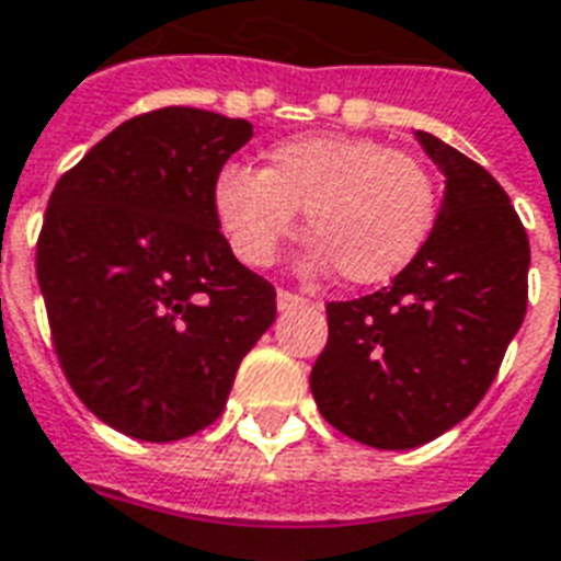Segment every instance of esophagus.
Wrapping results in <instances>:
<instances>
[{
	"mask_svg": "<svg viewBox=\"0 0 561 561\" xmlns=\"http://www.w3.org/2000/svg\"><path fill=\"white\" fill-rule=\"evenodd\" d=\"M306 300L304 297H297V294L291 291H276V306H279V312H288V309H294V306H304Z\"/></svg>",
	"mask_w": 561,
	"mask_h": 561,
	"instance_id": "esophagus-1",
	"label": "esophagus"
}]
</instances>
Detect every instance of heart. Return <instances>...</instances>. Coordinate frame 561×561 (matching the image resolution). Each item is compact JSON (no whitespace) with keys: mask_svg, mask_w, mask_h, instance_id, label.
Here are the masks:
<instances>
[{"mask_svg":"<svg viewBox=\"0 0 561 561\" xmlns=\"http://www.w3.org/2000/svg\"><path fill=\"white\" fill-rule=\"evenodd\" d=\"M213 209L233 255L270 267L306 209L304 270H336L352 285H378L412 264L438 213L430 171L388 144L352 135H306L267 149L264 171L225 164Z\"/></svg>","mask_w":561,"mask_h":561,"instance_id":"1","label":"heart"}]
</instances>
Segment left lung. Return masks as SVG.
Returning a JSON list of instances; mask_svg holds the SVG:
<instances>
[{
    "label": "left lung",
    "mask_w": 561,
    "mask_h": 561,
    "mask_svg": "<svg viewBox=\"0 0 561 561\" xmlns=\"http://www.w3.org/2000/svg\"><path fill=\"white\" fill-rule=\"evenodd\" d=\"M445 173L430 240L388 288L328 304V345L309 388L330 426L409 450L466 421L526 318L529 237L478 161L417 131Z\"/></svg>",
    "instance_id": "obj_1"
}]
</instances>
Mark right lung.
Here are the masks:
<instances>
[{
	"label": "right lung",
	"instance_id": "obj_1",
	"mask_svg": "<svg viewBox=\"0 0 561 561\" xmlns=\"http://www.w3.org/2000/svg\"><path fill=\"white\" fill-rule=\"evenodd\" d=\"M245 119L161 107L102 138L56 183L38 237L56 357L99 421L176 442L216 421L276 291L221 237L213 183Z\"/></svg>",
	"mask_w": 561,
	"mask_h": 561
}]
</instances>
